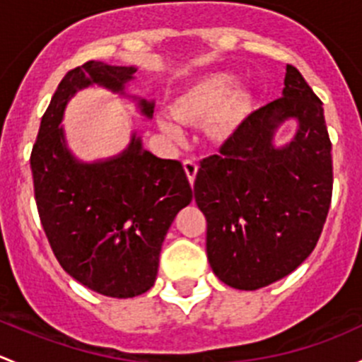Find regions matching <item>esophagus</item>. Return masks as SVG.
Returning <instances> with one entry per match:
<instances>
[{
    "mask_svg": "<svg viewBox=\"0 0 362 362\" xmlns=\"http://www.w3.org/2000/svg\"><path fill=\"white\" fill-rule=\"evenodd\" d=\"M182 167H185V173L186 176H188L189 185H193V182H195L197 173H199V163H197L195 158H186L185 162H182Z\"/></svg>",
    "mask_w": 362,
    "mask_h": 362,
    "instance_id": "obj_1",
    "label": "esophagus"
}]
</instances>
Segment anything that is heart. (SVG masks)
<instances>
[{
    "instance_id": "heart-1",
    "label": "heart",
    "mask_w": 362,
    "mask_h": 362,
    "mask_svg": "<svg viewBox=\"0 0 362 362\" xmlns=\"http://www.w3.org/2000/svg\"><path fill=\"white\" fill-rule=\"evenodd\" d=\"M237 80L238 76L233 71H214L199 78L170 104V115L174 120L192 125L207 118L216 110L211 120L212 130L216 134L230 132L247 115L252 100V94L247 87L240 85L233 88ZM174 120L162 115L156 118V124L170 141L181 143L185 136L181 127Z\"/></svg>"
}]
</instances>
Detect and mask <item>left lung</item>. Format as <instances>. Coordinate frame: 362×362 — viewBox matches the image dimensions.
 <instances>
[{"instance_id":"left-lung-1","label":"left lung","mask_w":362,"mask_h":362,"mask_svg":"<svg viewBox=\"0 0 362 362\" xmlns=\"http://www.w3.org/2000/svg\"><path fill=\"white\" fill-rule=\"evenodd\" d=\"M289 119L297 132L279 147L274 134ZM331 189L322 103L300 71L286 66L282 98L249 115L197 173L193 192L207 219L216 277L255 291L296 270L317 244Z\"/></svg>"}]
</instances>
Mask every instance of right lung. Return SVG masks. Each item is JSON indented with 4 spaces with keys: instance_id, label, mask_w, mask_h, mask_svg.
Segmentation results:
<instances>
[{
    "instance_id": "1",
    "label": "right lung",
    "mask_w": 362,
    "mask_h": 362,
    "mask_svg": "<svg viewBox=\"0 0 362 362\" xmlns=\"http://www.w3.org/2000/svg\"><path fill=\"white\" fill-rule=\"evenodd\" d=\"M136 71L100 61L71 69L45 111L31 153L36 206L55 258L85 288L111 298L151 289L163 238L193 199L181 163L144 150L136 130L110 158L83 162L68 146L61 124L83 88H106L153 118V100L127 92Z\"/></svg>"
}]
</instances>
